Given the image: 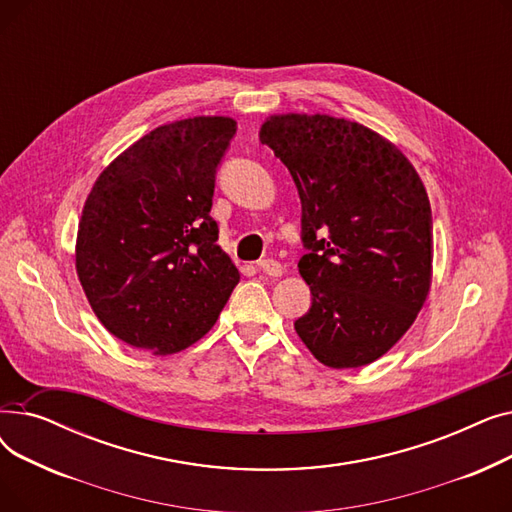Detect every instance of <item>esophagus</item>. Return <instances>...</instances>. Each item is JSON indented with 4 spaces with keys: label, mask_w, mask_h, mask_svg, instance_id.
<instances>
[{
    "label": "esophagus",
    "mask_w": 512,
    "mask_h": 512,
    "mask_svg": "<svg viewBox=\"0 0 512 512\" xmlns=\"http://www.w3.org/2000/svg\"><path fill=\"white\" fill-rule=\"evenodd\" d=\"M257 265H259V270H261L263 274L272 276V278H278V276L284 274V267H282L278 261H274V259H261Z\"/></svg>",
    "instance_id": "1"
}]
</instances>
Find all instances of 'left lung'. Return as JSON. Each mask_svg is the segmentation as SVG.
Returning a JSON list of instances; mask_svg holds the SVG:
<instances>
[{"label": "left lung", "instance_id": "obj_1", "mask_svg": "<svg viewBox=\"0 0 512 512\" xmlns=\"http://www.w3.org/2000/svg\"><path fill=\"white\" fill-rule=\"evenodd\" d=\"M259 139L288 168L303 205L299 274L311 309L294 330L332 369L373 363L421 311L434 261L425 186L394 143L328 114H276Z\"/></svg>", "mask_w": 512, "mask_h": 512}]
</instances>
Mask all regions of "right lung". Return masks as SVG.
<instances>
[{"mask_svg": "<svg viewBox=\"0 0 512 512\" xmlns=\"http://www.w3.org/2000/svg\"><path fill=\"white\" fill-rule=\"evenodd\" d=\"M228 116L157 126L95 180L76 234V274L107 332L166 357L203 338L240 274L209 215Z\"/></svg>", "mask_w": 512, "mask_h": 512, "instance_id": "right-lung-1", "label": "right lung"}]
</instances>
